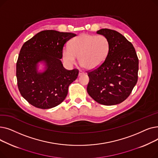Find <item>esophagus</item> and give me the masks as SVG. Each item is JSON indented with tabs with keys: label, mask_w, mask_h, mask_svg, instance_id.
<instances>
[{
	"label": "esophagus",
	"mask_w": 158,
	"mask_h": 158,
	"mask_svg": "<svg viewBox=\"0 0 158 158\" xmlns=\"http://www.w3.org/2000/svg\"><path fill=\"white\" fill-rule=\"evenodd\" d=\"M84 73H85V72L83 71L79 70V76H81V75H83Z\"/></svg>",
	"instance_id": "esophagus-1"
}]
</instances>
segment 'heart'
<instances>
[{"instance_id":"obj_1","label":"heart","mask_w":158,"mask_h":158,"mask_svg":"<svg viewBox=\"0 0 158 158\" xmlns=\"http://www.w3.org/2000/svg\"><path fill=\"white\" fill-rule=\"evenodd\" d=\"M110 48V42L106 36L82 34L73 38L69 47L63 48V59L66 64H73L78 57L82 66L92 70L104 62Z\"/></svg>"}]
</instances>
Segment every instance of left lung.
<instances>
[{
    "instance_id": "left-lung-1",
    "label": "left lung",
    "mask_w": 158,
    "mask_h": 158,
    "mask_svg": "<svg viewBox=\"0 0 158 158\" xmlns=\"http://www.w3.org/2000/svg\"><path fill=\"white\" fill-rule=\"evenodd\" d=\"M97 33L108 38L110 48L100 66L87 71V92L99 104H118L130 95L138 81V57L132 44L118 32L102 29Z\"/></svg>"
}]
</instances>
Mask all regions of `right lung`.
<instances>
[{"instance_id":"obj_1","label":"right lung","mask_w":158,"mask_h":158,"mask_svg":"<svg viewBox=\"0 0 158 158\" xmlns=\"http://www.w3.org/2000/svg\"><path fill=\"white\" fill-rule=\"evenodd\" d=\"M76 36L72 32L42 31L22 47L16 62L17 85L22 96L32 106L50 109L64 100L79 70L65 69L60 59L64 44ZM41 60L46 62V70L38 73L37 64Z\"/></svg>"}]
</instances>
